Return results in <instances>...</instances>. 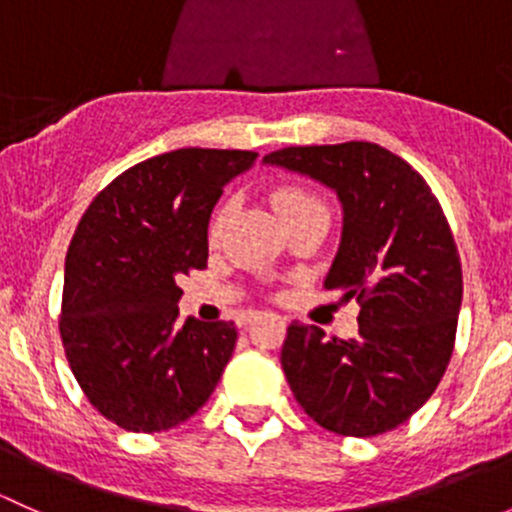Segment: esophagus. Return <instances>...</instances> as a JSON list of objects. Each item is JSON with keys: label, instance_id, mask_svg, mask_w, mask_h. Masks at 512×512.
I'll list each match as a JSON object with an SVG mask.
<instances>
[{"label": "esophagus", "instance_id": "34e87169", "mask_svg": "<svg viewBox=\"0 0 512 512\" xmlns=\"http://www.w3.org/2000/svg\"><path fill=\"white\" fill-rule=\"evenodd\" d=\"M257 314H260V312H252V309H250V312H245V314H242V317H240V324H250L252 319L257 317Z\"/></svg>", "mask_w": 512, "mask_h": 512}]
</instances>
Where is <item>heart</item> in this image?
I'll use <instances>...</instances> for the list:
<instances>
[{"instance_id":"obj_1","label":"heart","mask_w":512,"mask_h":512,"mask_svg":"<svg viewBox=\"0 0 512 512\" xmlns=\"http://www.w3.org/2000/svg\"><path fill=\"white\" fill-rule=\"evenodd\" d=\"M272 203H275L277 213L287 220V225H292L294 220L302 218V215L314 213V210H327V205H324L317 195L309 193V190L304 188H297V185H282V188H277L275 193H272ZM227 213H230L227 205H223V208L218 210V215H215L213 220V227H210V235L218 237L220 232H223Z\"/></svg>"}]
</instances>
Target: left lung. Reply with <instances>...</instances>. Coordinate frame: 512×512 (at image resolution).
<instances>
[{
  "mask_svg": "<svg viewBox=\"0 0 512 512\" xmlns=\"http://www.w3.org/2000/svg\"><path fill=\"white\" fill-rule=\"evenodd\" d=\"M265 163L337 193L342 242L324 287L361 307L347 342L289 324L280 356L289 389L339 436L391 431L431 399L456 344L463 272L446 215L426 180L376 143L292 146Z\"/></svg>",
  "mask_w": 512,
  "mask_h": 512,
  "instance_id": "left-lung-1",
  "label": "left lung"
}]
</instances>
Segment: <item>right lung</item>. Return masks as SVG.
Instances as JSON below:
<instances>
[{"mask_svg":"<svg viewBox=\"0 0 512 512\" xmlns=\"http://www.w3.org/2000/svg\"><path fill=\"white\" fill-rule=\"evenodd\" d=\"M252 151L180 148L96 195L71 237L59 332L91 406L126 431L188 421L218 386L237 329L178 319V277L208 267V223Z\"/></svg>","mask_w":512,"mask_h":512,"instance_id":"add662e5","label":"right lung"}]
</instances>
